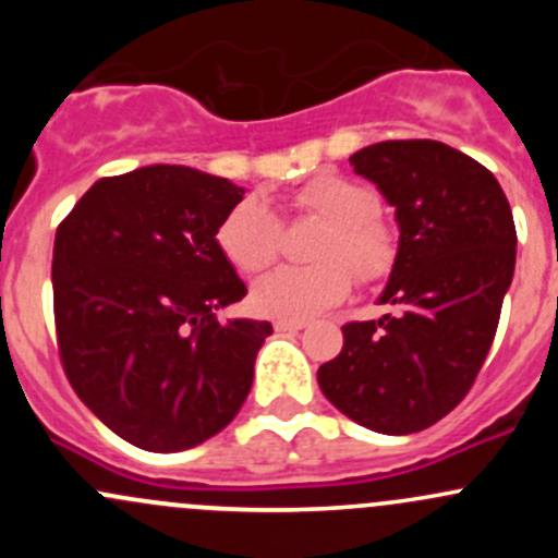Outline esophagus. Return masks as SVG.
Wrapping results in <instances>:
<instances>
[{"label": "esophagus", "mask_w": 558, "mask_h": 558, "mask_svg": "<svg viewBox=\"0 0 558 558\" xmlns=\"http://www.w3.org/2000/svg\"><path fill=\"white\" fill-rule=\"evenodd\" d=\"M307 326V320L302 318H278L275 320V329L278 331H302Z\"/></svg>", "instance_id": "esophagus-1"}]
</instances>
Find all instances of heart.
Wrapping results in <instances>:
<instances>
[{
	"label": "heart",
	"instance_id": "obj_1",
	"mask_svg": "<svg viewBox=\"0 0 558 558\" xmlns=\"http://www.w3.org/2000/svg\"><path fill=\"white\" fill-rule=\"evenodd\" d=\"M380 199L369 185L342 174H320L291 196V210L326 221L313 245L311 267H275L253 283L251 305L275 318H311L351 294L353 276L378 280L391 269L397 245L380 221ZM218 247L240 272H258L280 247V221L264 196L240 199L221 218Z\"/></svg>",
	"mask_w": 558,
	"mask_h": 558
}]
</instances>
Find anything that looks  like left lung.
Masks as SVG:
<instances>
[{
  "label": "left lung",
  "instance_id": "obj_1",
  "mask_svg": "<svg viewBox=\"0 0 558 558\" xmlns=\"http://www.w3.org/2000/svg\"><path fill=\"white\" fill-rule=\"evenodd\" d=\"M351 165L397 213L378 300L397 313L342 326L318 386L356 424L413 435L451 413L486 362L515 269L513 213L486 167L437 140L367 145Z\"/></svg>",
  "mask_w": 558,
  "mask_h": 558
}]
</instances>
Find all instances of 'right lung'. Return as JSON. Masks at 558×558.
<instances>
[{"label": "right lung", "instance_id": "add662e5", "mask_svg": "<svg viewBox=\"0 0 558 558\" xmlns=\"http://www.w3.org/2000/svg\"><path fill=\"white\" fill-rule=\"evenodd\" d=\"M245 189L191 167L102 178L56 229L53 315L64 373L118 437L174 453L243 408L269 320L216 318L247 294L218 247Z\"/></svg>", "mask_w": 558, "mask_h": 558}]
</instances>
